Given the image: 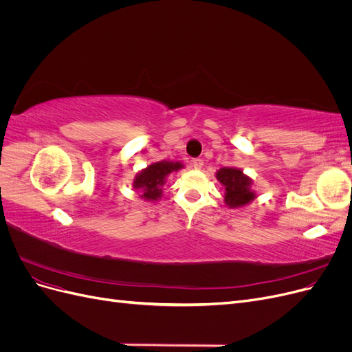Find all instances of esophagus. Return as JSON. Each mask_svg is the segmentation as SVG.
Masks as SVG:
<instances>
[{
	"instance_id": "34e87169",
	"label": "esophagus",
	"mask_w": 352,
	"mask_h": 352,
	"mask_svg": "<svg viewBox=\"0 0 352 352\" xmlns=\"http://www.w3.org/2000/svg\"><path fill=\"white\" fill-rule=\"evenodd\" d=\"M190 164H192V167H195L197 170H199L202 166H204V162H202L201 158H194L192 162H190Z\"/></svg>"
}]
</instances>
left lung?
<instances>
[{
	"instance_id": "8db88e82",
	"label": "left lung",
	"mask_w": 352,
	"mask_h": 352,
	"mask_svg": "<svg viewBox=\"0 0 352 352\" xmlns=\"http://www.w3.org/2000/svg\"><path fill=\"white\" fill-rule=\"evenodd\" d=\"M219 182L225 186V202L230 208L247 206L255 198L251 190V179L235 167H223L216 173Z\"/></svg>"
}]
</instances>
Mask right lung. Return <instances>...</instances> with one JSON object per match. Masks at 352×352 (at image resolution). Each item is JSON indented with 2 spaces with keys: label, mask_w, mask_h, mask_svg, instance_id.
I'll use <instances>...</instances> for the list:
<instances>
[{
  "label": "right lung",
  "mask_w": 352,
  "mask_h": 352,
  "mask_svg": "<svg viewBox=\"0 0 352 352\" xmlns=\"http://www.w3.org/2000/svg\"><path fill=\"white\" fill-rule=\"evenodd\" d=\"M184 166L180 163L173 162H158L144 168L142 172L135 177L133 188L141 192V198L148 201H157L162 198V186L166 184V177L172 173L177 172Z\"/></svg>",
  "instance_id": "1"
}]
</instances>
